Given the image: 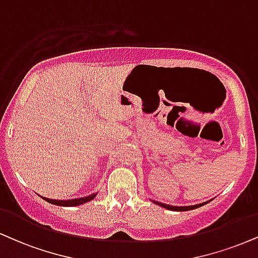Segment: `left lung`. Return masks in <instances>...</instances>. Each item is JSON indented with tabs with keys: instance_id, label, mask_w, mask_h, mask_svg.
<instances>
[{
	"instance_id": "8db88e82",
	"label": "left lung",
	"mask_w": 258,
	"mask_h": 258,
	"mask_svg": "<svg viewBox=\"0 0 258 258\" xmlns=\"http://www.w3.org/2000/svg\"><path fill=\"white\" fill-rule=\"evenodd\" d=\"M154 203L159 204V206L166 208V209L168 210H175V212H186V210L196 209V208H200L203 206V204H206V203H202V204H197V206H190V207H173V206H168V204H163V203H160V202H155V201Z\"/></svg>"
}]
</instances>
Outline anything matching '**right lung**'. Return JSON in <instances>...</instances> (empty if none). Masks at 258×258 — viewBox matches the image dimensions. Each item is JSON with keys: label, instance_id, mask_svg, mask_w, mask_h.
Here are the masks:
<instances>
[{"label": "right lung", "instance_id": "1", "mask_svg": "<svg viewBox=\"0 0 258 258\" xmlns=\"http://www.w3.org/2000/svg\"><path fill=\"white\" fill-rule=\"evenodd\" d=\"M95 196H96V194L95 195H90V196H86V197H83V198H77V200H68V201L49 200V198H44V197H43V200H45L46 202H49V203H51V204H55V206L76 207V206H80V204H84V203H86V202L94 200Z\"/></svg>", "mask_w": 258, "mask_h": 258}]
</instances>
